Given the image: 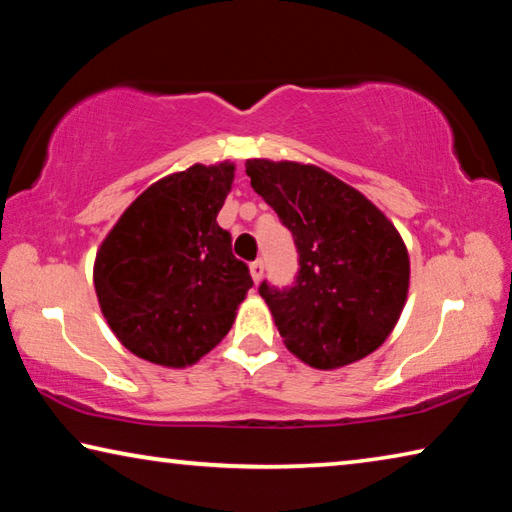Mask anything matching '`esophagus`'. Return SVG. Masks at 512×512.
Returning a JSON list of instances; mask_svg holds the SVG:
<instances>
[{"label": "esophagus", "instance_id": "1", "mask_svg": "<svg viewBox=\"0 0 512 512\" xmlns=\"http://www.w3.org/2000/svg\"><path fill=\"white\" fill-rule=\"evenodd\" d=\"M250 275H253L255 284L262 280V275H264V262H262V259H255V262H250Z\"/></svg>", "mask_w": 512, "mask_h": 512}]
</instances>
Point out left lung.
Listing matches in <instances>:
<instances>
[{"instance_id":"1","label":"left lung","mask_w":512,"mask_h":512,"mask_svg":"<svg viewBox=\"0 0 512 512\" xmlns=\"http://www.w3.org/2000/svg\"><path fill=\"white\" fill-rule=\"evenodd\" d=\"M246 173L298 250L291 287L259 284L284 345L320 370L375 352L409 291V253L395 225L357 189L311 164L248 160Z\"/></svg>"}]
</instances>
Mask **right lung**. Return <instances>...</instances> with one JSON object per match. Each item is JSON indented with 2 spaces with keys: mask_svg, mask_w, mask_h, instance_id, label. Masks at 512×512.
Listing matches in <instances>:
<instances>
[{
  "mask_svg": "<svg viewBox=\"0 0 512 512\" xmlns=\"http://www.w3.org/2000/svg\"><path fill=\"white\" fill-rule=\"evenodd\" d=\"M235 164H194L151 185L121 214L94 262V289L117 339L137 357L192 366L235 323L253 287L216 223Z\"/></svg>",
  "mask_w": 512,
  "mask_h": 512,
  "instance_id": "obj_1",
  "label": "right lung"
}]
</instances>
